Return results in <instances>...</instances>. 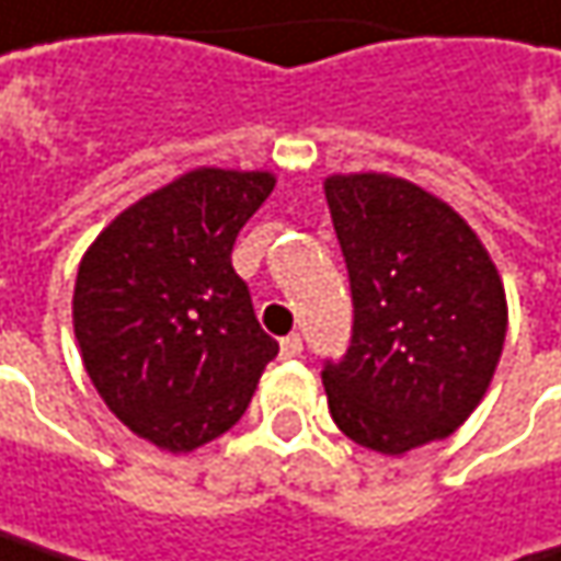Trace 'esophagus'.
<instances>
[{
	"label": "esophagus",
	"mask_w": 561,
	"mask_h": 561,
	"mask_svg": "<svg viewBox=\"0 0 561 561\" xmlns=\"http://www.w3.org/2000/svg\"><path fill=\"white\" fill-rule=\"evenodd\" d=\"M279 350H282V359H295V356H301V336L298 333H291V336H285L279 343Z\"/></svg>",
	"instance_id": "1"
}]
</instances>
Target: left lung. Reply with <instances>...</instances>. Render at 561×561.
Masks as SVG:
<instances>
[{"label":"left lung","instance_id":"left-lung-1","mask_svg":"<svg viewBox=\"0 0 561 561\" xmlns=\"http://www.w3.org/2000/svg\"><path fill=\"white\" fill-rule=\"evenodd\" d=\"M353 288V343L324 369L333 424L404 456L479 408L507 336L501 273L469 221L391 173L324 179Z\"/></svg>","mask_w":561,"mask_h":561}]
</instances>
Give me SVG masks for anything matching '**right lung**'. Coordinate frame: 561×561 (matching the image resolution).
Masks as SVG:
<instances>
[{
    "label": "right lung",
    "mask_w": 561,
    "mask_h": 561,
    "mask_svg": "<svg viewBox=\"0 0 561 561\" xmlns=\"http://www.w3.org/2000/svg\"><path fill=\"white\" fill-rule=\"evenodd\" d=\"M276 173L195 167L128 205L89 243L73 285L79 356L108 411L167 453H192L247 411L279 343L230 266Z\"/></svg>",
    "instance_id": "obj_1"
}]
</instances>
